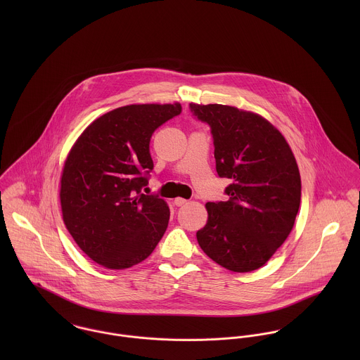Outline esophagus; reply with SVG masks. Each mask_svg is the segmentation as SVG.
Instances as JSON below:
<instances>
[{
  "label": "esophagus",
  "mask_w": 360,
  "mask_h": 360,
  "mask_svg": "<svg viewBox=\"0 0 360 360\" xmlns=\"http://www.w3.org/2000/svg\"><path fill=\"white\" fill-rule=\"evenodd\" d=\"M173 202H174V205L176 206H183L186 205L188 201H187V200H184V198H180V197H179V198H176Z\"/></svg>",
  "instance_id": "esophagus-1"
}]
</instances>
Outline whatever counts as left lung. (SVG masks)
I'll list each match as a JSON object with an SVG mask.
<instances>
[{
	"label": "left lung",
	"mask_w": 360,
	"mask_h": 360,
	"mask_svg": "<svg viewBox=\"0 0 360 360\" xmlns=\"http://www.w3.org/2000/svg\"><path fill=\"white\" fill-rule=\"evenodd\" d=\"M210 126L216 172L227 177V201L207 202L197 231L201 250L221 267H262L290 236L301 204L300 169L284 136L263 116L220 103H190Z\"/></svg>",
	"instance_id": "obj_1"
}]
</instances>
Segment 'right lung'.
I'll return each mask as SVG.
<instances>
[{"mask_svg": "<svg viewBox=\"0 0 360 360\" xmlns=\"http://www.w3.org/2000/svg\"><path fill=\"white\" fill-rule=\"evenodd\" d=\"M180 112L179 103L116 108L89 124L66 156L59 190L63 223L79 248L106 269L143 262L167 229L169 206L141 188L154 169L153 133Z\"/></svg>", "mask_w": 360, "mask_h": 360, "instance_id": "right-lung-1", "label": "right lung"}]
</instances>
